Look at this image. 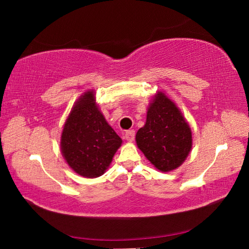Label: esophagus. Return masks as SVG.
<instances>
[{"instance_id": "1", "label": "esophagus", "mask_w": 249, "mask_h": 249, "mask_svg": "<svg viewBox=\"0 0 249 249\" xmlns=\"http://www.w3.org/2000/svg\"><path fill=\"white\" fill-rule=\"evenodd\" d=\"M135 130L130 129V130H127L126 133L124 134V138L127 140L128 142H133L135 140Z\"/></svg>"}]
</instances>
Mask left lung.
<instances>
[{
  "instance_id": "1",
  "label": "left lung",
  "mask_w": 249,
  "mask_h": 249,
  "mask_svg": "<svg viewBox=\"0 0 249 249\" xmlns=\"http://www.w3.org/2000/svg\"><path fill=\"white\" fill-rule=\"evenodd\" d=\"M136 142L153 166L169 172L187 158L193 146L192 129L178 106L158 91L147 108L144 126L137 131Z\"/></svg>"
}]
</instances>
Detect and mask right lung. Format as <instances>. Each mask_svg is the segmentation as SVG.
<instances>
[{
	"label": "right lung",
	"mask_w": 249,
	"mask_h": 249,
	"mask_svg": "<svg viewBox=\"0 0 249 249\" xmlns=\"http://www.w3.org/2000/svg\"><path fill=\"white\" fill-rule=\"evenodd\" d=\"M122 139L106 121L89 89L78 98L63 126L61 152L79 176L98 178L107 170Z\"/></svg>",
	"instance_id": "right-lung-1"
}]
</instances>
